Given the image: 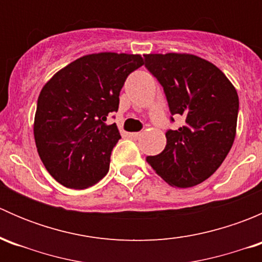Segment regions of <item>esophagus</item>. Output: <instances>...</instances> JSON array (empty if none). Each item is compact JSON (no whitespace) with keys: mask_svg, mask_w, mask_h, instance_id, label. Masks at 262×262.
<instances>
[{"mask_svg":"<svg viewBox=\"0 0 262 262\" xmlns=\"http://www.w3.org/2000/svg\"><path fill=\"white\" fill-rule=\"evenodd\" d=\"M129 137H130L132 139H134V141H137V139L141 138V133H138V132H134V133H129Z\"/></svg>","mask_w":262,"mask_h":262,"instance_id":"1","label":"esophagus"}]
</instances>
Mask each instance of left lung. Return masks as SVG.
Returning <instances> with one entry per match:
<instances>
[{
	"mask_svg": "<svg viewBox=\"0 0 262 262\" xmlns=\"http://www.w3.org/2000/svg\"><path fill=\"white\" fill-rule=\"evenodd\" d=\"M144 59L162 84L171 114L185 119L178 130L166 133L165 149L148 156L147 162L171 186H195L210 178L231 150L238 95L216 66L198 55L150 53Z\"/></svg>",
	"mask_w": 262,
	"mask_h": 262,
	"instance_id": "left-lung-1",
	"label": "left lung"
}]
</instances>
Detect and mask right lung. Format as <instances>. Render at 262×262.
<instances>
[{
  "label": "right lung",
  "mask_w": 262,
  "mask_h": 262,
  "mask_svg": "<svg viewBox=\"0 0 262 262\" xmlns=\"http://www.w3.org/2000/svg\"><path fill=\"white\" fill-rule=\"evenodd\" d=\"M144 64L141 54L101 52L83 55L58 71L41 89L34 138L52 178L70 189H86L109 171L120 133L107 115L118 112L129 73Z\"/></svg>",
  "instance_id": "add662e5"
}]
</instances>
